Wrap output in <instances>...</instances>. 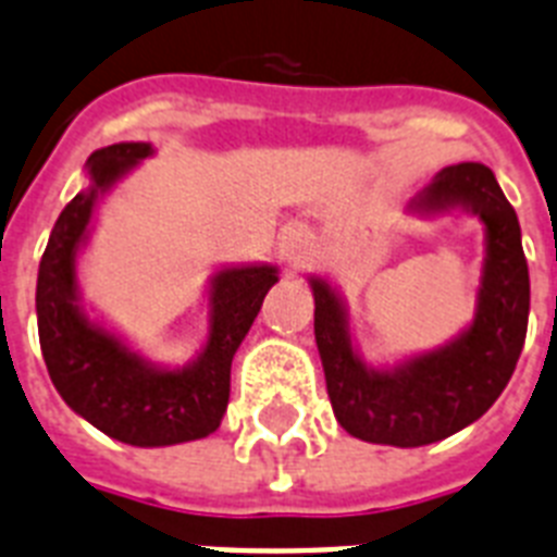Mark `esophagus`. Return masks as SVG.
<instances>
[{
	"label": "esophagus",
	"instance_id": "obj_1",
	"mask_svg": "<svg viewBox=\"0 0 557 557\" xmlns=\"http://www.w3.org/2000/svg\"><path fill=\"white\" fill-rule=\"evenodd\" d=\"M283 257H286V263L292 269H300L306 263V257H309V237H306V232H300V228L286 232V237H283Z\"/></svg>",
	"mask_w": 557,
	"mask_h": 557
}]
</instances>
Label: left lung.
<instances>
[{
  "mask_svg": "<svg viewBox=\"0 0 557 557\" xmlns=\"http://www.w3.org/2000/svg\"><path fill=\"white\" fill-rule=\"evenodd\" d=\"M404 214L478 216L483 225L474 314L451 341L395 363H369L351 332L349 306L323 274H309L314 341L334 418L351 437L414 449L483 418L500 397L527 341L529 269L518 214L481 162L446 165L406 202Z\"/></svg>",
  "mask_w": 557,
  "mask_h": 557,
  "instance_id": "8db88e82",
  "label": "left lung"
}]
</instances>
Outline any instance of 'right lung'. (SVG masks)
<instances>
[{"instance_id":"add662e5","label":"right lung","mask_w":557,"mask_h":557,"mask_svg":"<svg viewBox=\"0 0 557 557\" xmlns=\"http://www.w3.org/2000/svg\"><path fill=\"white\" fill-rule=\"evenodd\" d=\"M148 157L151 143H116L90 153L88 185L59 214L39 263L36 323L62 400L108 437L160 449L216 432L228 406L232 360L280 269L232 263L208 277L206 341L188 363H157L134 349L125 334L85 306L79 257L90 243L99 202Z\"/></svg>"}]
</instances>
